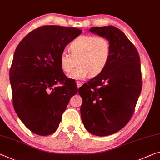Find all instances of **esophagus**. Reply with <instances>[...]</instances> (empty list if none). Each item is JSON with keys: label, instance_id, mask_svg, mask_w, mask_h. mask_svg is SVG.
Wrapping results in <instances>:
<instances>
[{"label": "esophagus", "instance_id": "obj_1", "mask_svg": "<svg viewBox=\"0 0 160 160\" xmlns=\"http://www.w3.org/2000/svg\"><path fill=\"white\" fill-rule=\"evenodd\" d=\"M76 84H77L78 88H80V87H81V86L82 85V82H80V81H78V82H76Z\"/></svg>", "mask_w": 160, "mask_h": 160}]
</instances>
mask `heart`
<instances>
[{
  "instance_id": "obj_1",
  "label": "heart",
  "mask_w": 160,
  "mask_h": 160,
  "mask_svg": "<svg viewBox=\"0 0 160 160\" xmlns=\"http://www.w3.org/2000/svg\"><path fill=\"white\" fill-rule=\"evenodd\" d=\"M71 54L61 52L59 62L63 72L68 73L78 60V66L69 74L73 80H84L90 75L95 78L100 75L107 68L111 56V45L108 38L102 36L84 35L78 37L70 45Z\"/></svg>"
}]
</instances>
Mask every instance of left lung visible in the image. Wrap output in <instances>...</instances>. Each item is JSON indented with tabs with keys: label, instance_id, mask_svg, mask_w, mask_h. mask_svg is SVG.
<instances>
[{
	"label": "left lung",
	"instance_id": "1",
	"mask_svg": "<svg viewBox=\"0 0 160 160\" xmlns=\"http://www.w3.org/2000/svg\"><path fill=\"white\" fill-rule=\"evenodd\" d=\"M90 31L109 40L111 56L102 74L79 88L81 118L89 132L108 136L122 129L133 115L142 85L140 59L120 29L109 25Z\"/></svg>",
	"mask_w": 160,
	"mask_h": 160
}]
</instances>
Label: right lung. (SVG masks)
Returning <instances> with one entry per match:
<instances>
[{"instance_id":"add662e5","label":"right lung","mask_w":160,"mask_h":160,"mask_svg":"<svg viewBox=\"0 0 160 160\" xmlns=\"http://www.w3.org/2000/svg\"><path fill=\"white\" fill-rule=\"evenodd\" d=\"M81 33L75 28L45 25L29 32L16 48L10 70L12 105L22 123L36 135L55 132L78 92L60 68L59 58Z\"/></svg>"}]
</instances>
